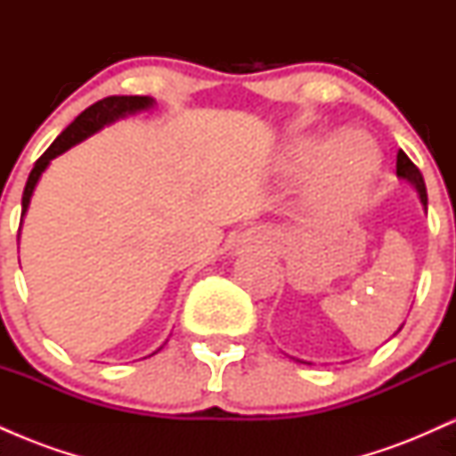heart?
Segmentation results:
<instances>
[{"label":"heart","instance_id":"obj_1","mask_svg":"<svg viewBox=\"0 0 456 456\" xmlns=\"http://www.w3.org/2000/svg\"><path fill=\"white\" fill-rule=\"evenodd\" d=\"M375 167H378V154H375L373 145L354 133L345 134L334 143L326 162V171L332 180L358 186L373 175Z\"/></svg>","mask_w":456,"mask_h":456}]
</instances>
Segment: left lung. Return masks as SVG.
I'll use <instances>...</instances> for the list:
<instances>
[{
  "label": "left lung",
  "instance_id": "obj_1",
  "mask_svg": "<svg viewBox=\"0 0 456 456\" xmlns=\"http://www.w3.org/2000/svg\"><path fill=\"white\" fill-rule=\"evenodd\" d=\"M396 175L403 177V180H410L411 184L416 186V191L420 192L422 206L427 208V186H425V180H422L420 169H418V167L413 165V162L410 160V156H407L403 150H399V154H396Z\"/></svg>",
  "mask_w": 456,
  "mask_h": 456
}]
</instances>
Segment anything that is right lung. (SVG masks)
<instances>
[{"instance_id":"obj_1","label":"right lung","mask_w":456,"mask_h":456,"mask_svg":"<svg viewBox=\"0 0 456 456\" xmlns=\"http://www.w3.org/2000/svg\"><path fill=\"white\" fill-rule=\"evenodd\" d=\"M151 104H154V101H151L150 96H107L102 98V101L94 102L92 107H87L86 111L78 115L75 122H72L70 126H68L64 133H61L60 137L49 145V150L36 160L34 169H31L28 184H25V191H23V212H20V216H25V212H28L29 199L36 188V182H38V177L43 175V171L46 169V165H49L51 159H55V156H60L61 151L72 148V145L78 143V141L90 137V134L96 133V130H101L104 124H111L118 118H124V115L141 111V109H148Z\"/></svg>"}]
</instances>
